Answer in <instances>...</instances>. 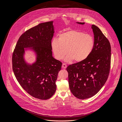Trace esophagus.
<instances>
[{
	"label": "esophagus",
	"instance_id": "1",
	"mask_svg": "<svg viewBox=\"0 0 122 122\" xmlns=\"http://www.w3.org/2000/svg\"><path fill=\"white\" fill-rule=\"evenodd\" d=\"M62 68H66V67H67V66L66 65V64L63 63V64H62Z\"/></svg>",
	"mask_w": 122,
	"mask_h": 122
}]
</instances>
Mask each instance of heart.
<instances>
[{"instance_id":"b5f03b06","label":"heart","mask_w":122,"mask_h":122,"mask_svg":"<svg viewBox=\"0 0 122 122\" xmlns=\"http://www.w3.org/2000/svg\"><path fill=\"white\" fill-rule=\"evenodd\" d=\"M94 46L93 37L82 31L71 30L60 33L58 39H54L51 43V48L55 58L65 59L66 62L73 60L76 62L86 60L91 54Z\"/></svg>"}]
</instances>
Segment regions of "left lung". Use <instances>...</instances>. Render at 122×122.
<instances>
[{
	"label": "left lung",
	"instance_id": "1",
	"mask_svg": "<svg viewBox=\"0 0 122 122\" xmlns=\"http://www.w3.org/2000/svg\"><path fill=\"white\" fill-rule=\"evenodd\" d=\"M92 29L94 46L91 54L86 60L66 68L70 91L76 98L82 100L99 92L106 81L110 69L111 47L109 40L97 26L92 25Z\"/></svg>",
	"mask_w": 122,
	"mask_h": 122
}]
</instances>
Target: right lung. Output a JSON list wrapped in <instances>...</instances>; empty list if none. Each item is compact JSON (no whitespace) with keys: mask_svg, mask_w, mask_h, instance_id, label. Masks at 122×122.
Here are the masks:
<instances>
[{"mask_svg":"<svg viewBox=\"0 0 122 122\" xmlns=\"http://www.w3.org/2000/svg\"><path fill=\"white\" fill-rule=\"evenodd\" d=\"M55 32L53 21L40 23L23 33L12 55V69L22 88L30 95L47 100L55 93L56 81L62 63L52 55L51 41ZM32 51L36 60L32 64L24 58L26 50Z\"/></svg>","mask_w":122,"mask_h":122,"instance_id":"obj_1","label":"right lung"}]
</instances>
